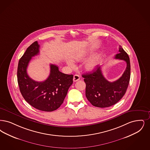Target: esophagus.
<instances>
[{
  "mask_svg": "<svg viewBox=\"0 0 150 150\" xmlns=\"http://www.w3.org/2000/svg\"><path fill=\"white\" fill-rule=\"evenodd\" d=\"M80 76H79V75H75L74 76L73 80H74V82H76V81H77L80 80Z\"/></svg>",
  "mask_w": 150,
  "mask_h": 150,
  "instance_id": "1",
  "label": "esophagus"
}]
</instances>
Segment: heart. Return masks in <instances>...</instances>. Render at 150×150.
<instances>
[{"mask_svg":"<svg viewBox=\"0 0 150 150\" xmlns=\"http://www.w3.org/2000/svg\"><path fill=\"white\" fill-rule=\"evenodd\" d=\"M100 58V55L99 54H96L94 56H93L90 60L86 63V64L85 65V69L88 71H92V70H94V69L96 68V67L99 61ZM75 59L78 61L80 60V59L79 57H75ZM67 63L69 66H71V67L74 66V64L71 61H67Z\"/></svg>","mask_w":150,"mask_h":150,"instance_id":"b5f03b06","label":"heart"}]
</instances>
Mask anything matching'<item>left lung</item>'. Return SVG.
Here are the masks:
<instances>
[{"mask_svg": "<svg viewBox=\"0 0 150 150\" xmlns=\"http://www.w3.org/2000/svg\"><path fill=\"white\" fill-rule=\"evenodd\" d=\"M119 53L114 59L124 60L127 67L122 76L113 82L104 78L100 67H96L93 72L82 75L86 84L85 95L90 103L96 107L106 108L119 102L126 93L131 76L129 57L121 46Z\"/></svg>", "mask_w": 150, "mask_h": 150, "instance_id": "8db88e82", "label": "left lung"}]
</instances>
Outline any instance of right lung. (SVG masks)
Instances as JSON below:
<instances>
[{
  "label": "right lung",
  "mask_w": 150,
  "mask_h": 150,
  "mask_svg": "<svg viewBox=\"0 0 150 150\" xmlns=\"http://www.w3.org/2000/svg\"><path fill=\"white\" fill-rule=\"evenodd\" d=\"M40 53V45L33 42L19 61L17 80L19 90L25 100L40 110L52 112L63 103L73 83V75L60 72L59 67L50 65V74L43 81L38 82L28 75L27 69L32 57Z\"/></svg>",
  "instance_id": "obj_1"
}]
</instances>
